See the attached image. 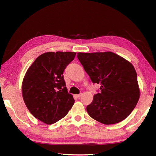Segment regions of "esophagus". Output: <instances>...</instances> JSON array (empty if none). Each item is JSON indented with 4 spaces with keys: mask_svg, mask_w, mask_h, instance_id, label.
<instances>
[{
    "mask_svg": "<svg viewBox=\"0 0 156 156\" xmlns=\"http://www.w3.org/2000/svg\"><path fill=\"white\" fill-rule=\"evenodd\" d=\"M81 95H82V93H80L79 94H76V97H77V98H79V97H81Z\"/></svg>",
    "mask_w": 156,
    "mask_h": 156,
    "instance_id": "esophagus-1",
    "label": "esophagus"
}]
</instances>
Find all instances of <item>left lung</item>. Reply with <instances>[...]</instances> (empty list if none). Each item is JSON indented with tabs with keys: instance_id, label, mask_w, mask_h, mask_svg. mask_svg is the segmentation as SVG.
I'll use <instances>...</instances> for the list:
<instances>
[{
	"instance_id": "left-lung-1",
	"label": "left lung",
	"mask_w": 156,
	"mask_h": 156,
	"mask_svg": "<svg viewBox=\"0 0 156 156\" xmlns=\"http://www.w3.org/2000/svg\"><path fill=\"white\" fill-rule=\"evenodd\" d=\"M78 59L101 91L87 106L88 115L105 125L124 120L140 98L136 71L130 62L111 51L78 53Z\"/></svg>"
}]
</instances>
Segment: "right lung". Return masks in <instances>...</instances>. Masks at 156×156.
Wrapping results in <instances>:
<instances>
[{
  "instance_id": "1",
  "label": "right lung",
  "mask_w": 156,
  "mask_h": 156,
  "mask_svg": "<svg viewBox=\"0 0 156 156\" xmlns=\"http://www.w3.org/2000/svg\"><path fill=\"white\" fill-rule=\"evenodd\" d=\"M76 52H46L29 68L23 78L22 94L34 117L51 125L64 117L74 103L64 79V69Z\"/></svg>"
}]
</instances>
